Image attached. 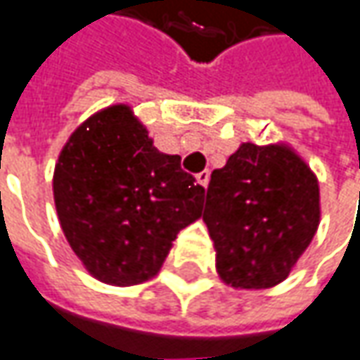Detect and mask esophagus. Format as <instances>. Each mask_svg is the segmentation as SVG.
Wrapping results in <instances>:
<instances>
[{
  "label": "esophagus",
  "instance_id": "obj_1",
  "mask_svg": "<svg viewBox=\"0 0 360 360\" xmlns=\"http://www.w3.org/2000/svg\"><path fill=\"white\" fill-rule=\"evenodd\" d=\"M208 180H210V172H208V170L200 172V174H196V182H198V184H200L202 188H207Z\"/></svg>",
  "mask_w": 360,
  "mask_h": 360
}]
</instances>
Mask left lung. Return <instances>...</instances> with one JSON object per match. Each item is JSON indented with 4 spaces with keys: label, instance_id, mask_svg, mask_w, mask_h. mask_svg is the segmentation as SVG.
I'll use <instances>...</instances> for the list:
<instances>
[{
    "label": "left lung",
    "instance_id": "obj_1",
    "mask_svg": "<svg viewBox=\"0 0 360 360\" xmlns=\"http://www.w3.org/2000/svg\"><path fill=\"white\" fill-rule=\"evenodd\" d=\"M320 186L285 141H245L210 174L202 221L217 274L233 290H269L292 274L320 225Z\"/></svg>",
    "mask_w": 360,
    "mask_h": 360
}]
</instances>
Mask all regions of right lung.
I'll list each match as a JSON object with an SVG mask.
<instances>
[{
  "mask_svg": "<svg viewBox=\"0 0 360 360\" xmlns=\"http://www.w3.org/2000/svg\"><path fill=\"white\" fill-rule=\"evenodd\" d=\"M52 192L70 249L109 285L155 278L205 205V188L180 168V155L160 152L125 103L99 109L70 134Z\"/></svg>",
  "mask_w": 360,
  "mask_h": 360,
  "instance_id": "add662e5",
  "label": "right lung"
}]
</instances>
